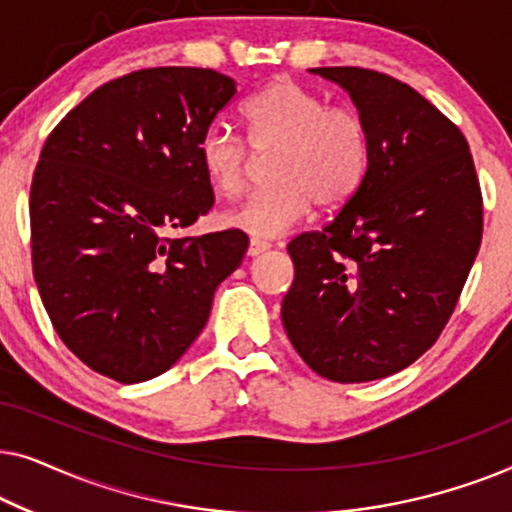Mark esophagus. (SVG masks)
<instances>
[{"mask_svg":"<svg viewBox=\"0 0 512 512\" xmlns=\"http://www.w3.org/2000/svg\"><path fill=\"white\" fill-rule=\"evenodd\" d=\"M268 249H270V242H265V240H256V237H254V240L249 242L247 254H249V256H261L263 251H268Z\"/></svg>","mask_w":512,"mask_h":512,"instance_id":"obj_1","label":"esophagus"}]
</instances>
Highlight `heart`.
<instances>
[{"instance_id": "obj_1", "label": "heart", "mask_w": 512, "mask_h": 512, "mask_svg": "<svg viewBox=\"0 0 512 512\" xmlns=\"http://www.w3.org/2000/svg\"><path fill=\"white\" fill-rule=\"evenodd\" d=\"M247 137L256 153H272L270 179L226 214V223L256 240H270L296 228L314 202L335 209L363 184L370 158V135L363 116L352 107L328 104L293 79H277L244 107ZM251 148V149H252ZM250 149V150H251ZM247 142L221 125L200 137L198 160L216 191L240 195L254 170Z\"/></svg>"}]
</instances>
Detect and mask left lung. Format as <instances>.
<instances>
[{
  "label": "left lung",
  "instance_id": "left-lung-1",
  "mask_svg": "<svg viewBox=\"0 0 512 512\" xmlns=\"http://www.w3.org/2000/svg\"><path fill=\"white\" fill-rule=\"evenodd\" d=\"M352 97L368 172L321 230L289 242L282 303L291 345L326 380L352 384L417 361L450 321L482 240V193L466 137L394 76L317 67Z\"/></svg>",
  "mask_w": 512,
  "mask_h": 512
}]
</instances>
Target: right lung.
Returning <instances> with one entry per match:
<instances>
[{"label":"right lung","mask_w":512,"mask_h":512,"mask_svg":"<svg viewBox=\"0 0 512 512\" xmlns=\"http://www.w3.org/2000/svg\"><path fill=\"white\" fill-rule=\"evenodd\" d=\"M235 97L214 69H139L48 135L30 191L34 282L55 333L95 373L135 384L172 368L240 268L242 230L170 237L214 205L198 144Z\"/></svg>","instance_id":"1"}]
</instances>
